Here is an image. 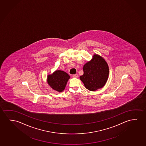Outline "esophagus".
I'll list each match as a JSON object with an SVG mask.
<instances>
[{
  "instance_id": "obj_1",
  "label": "esophagus",
  "mask_w": 146,
  "mask_h": 146,
  "mask_svg": "<svg viewBox=\"0 0 146 146\" xmlns=\"http://www.w3.org/2000/svg\"><path fill=\"white\" fill-rule=\"evenodd\" d=\"M72 77H73V78H78V74H74V75L72 76Z\"/></svg>"
}]
</instances>
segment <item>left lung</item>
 <instances>
[{"instance_id":"left-lung-1","label":"left lung","mask_w":146,"mask_h":146,"mask_svg":"<svg viewBox=\"0 0 146 146\" xmlns=\"http://www.w3.org/2000/svg\"><path fill=\"white\" fill-rule=\"evenodd\" d=\"M83 70L84 74L80 78L86 88L90 91L102 88L109 77L108 64L102 56L96 54L84 64Z\"/></svg>"}]
</instances>
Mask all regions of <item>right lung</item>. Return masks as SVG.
Here are the masks:
<instances>
[{
    "instance_id": "right-lung-1",
    "label": "right lung",
    "mask_w": 146,
    "mask_h": 146,
    "mask_svg": "<svg viewBox=\"0 0 146 146\" xmlns=\"http://www.w3.org/2000/svg\"><path fill=\"white\" fill-rule=\"evenodd\" d=\"M70 78V76L66 72L58 70L47 76V82L49 86L54 90L62 92L64 90Z\"/></svg>"
}]
</instances>
